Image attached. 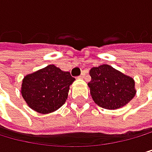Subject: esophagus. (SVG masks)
<instances>
[{"label": "esophagus", "instance_id": "obj_1", "mask_svg": "<svg viewBox=\"0 0 152 152\" xmlns=\"http://www.w3.org/2000/svg\"><path fill=\"white\" fill-rule=\"evenodd\" d=\"M85 76H86V72H85V71H83V72H82V74H81V75H80L79 77L81 78V79H84V78H85Z\"/></svg>", "mask_w": 152, "mask_h": 152}]
</instances>
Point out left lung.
<instances>
[{
	"mask_svg": "<svg viewBox=\"0 0 152 152\" xmlns=\"http://www.w3.org/2000/svg\"><path fill=\"white\" fill-rule=\"evenodd\" d=\"M88 83L93 101L104 108L115 109L124 107L132 99L136 90L132 78L123 74L108 64L92 67Z\"/></svg>",
	"mask_w": 152,
	"mask_h": 152,
	"instance_id": "obj_1",
	"label": "left lung"
}]
</instances>
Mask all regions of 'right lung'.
I'll return each instance as SVG.
<instances>
[{"label": "right lung", "instance_id": "add662e5", "mask_svg": "<svg viewBox=\"0 0 152 152\" xmlns=\"http://www.w3.org/2000/svg\"><path fill=\"white\" fill-rule=\"evenodd\" d=\"M74 80L68 71H62L54 64H49L23 78L22 95L32 109L45 114L64 104L69 86Z\"/></svg>", "mask_w": 152, "mask_h": 152}]
</instances>
